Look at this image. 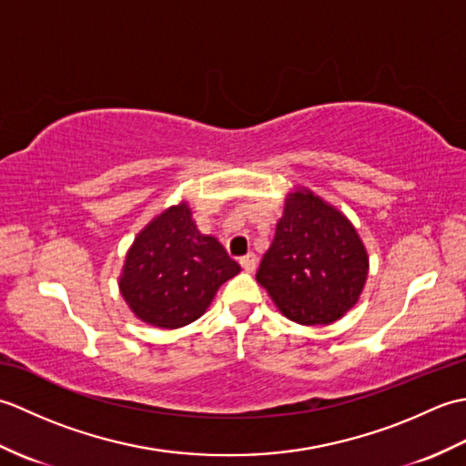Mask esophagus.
<instances>
[{
	"instance_id": "1",
	"label": "esophagus",
	"mask_w": 466,
	"mask_h": 466,
	"mask_svg": "<svg viewBox=\"0 0 466 466\" xmlns=\"http://www.w3.org/2000/svg\"><path fill=\"white\" fill-rule=\"evenodd\" d=\"M256 264H258V258H256V254H246L244 258H240V266H242V270H246V272H254L256 270Z\"/></svg>"
}]
</instances>
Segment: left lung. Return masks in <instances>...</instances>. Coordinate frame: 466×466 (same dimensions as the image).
Returning a JSON list of instances; mask_svg holds the SVG:
<instances>
[{
  "mask_svg": "<svg viewBox=\"0 0 466 466\" xmlns=\"http://www.w3.org/2000/svg\"><path fill=\"white\" fill-rule=\"evenodd\" d=\"M369 256L346 218L312 192L290 194L258 280L299 324H330L359 300Z\"/></svg>",
  "mask_w": 466,
  "mask_h": 466,
  "instance_id": "left-lung-1",
  "label": "left lung"
}]
</instances>
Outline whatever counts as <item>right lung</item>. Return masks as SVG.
<instances>
[{"instance_id":"right-lung-1","label":"right lung","mask_w":466,"mask_h":466,"mask_svg":"<svg viewBox=\"0 0 466 466\" xmlns=\"http://www.w3.org/2000/svg\"><path fill=\"white\" fill-rule=\"evenodd\" d=\"M240 272L212 236L196 230L186 204L142 230L126 256L120 290L140 320L180 329L200 319L218 289Z\"/></svg>"}]
</instances>
